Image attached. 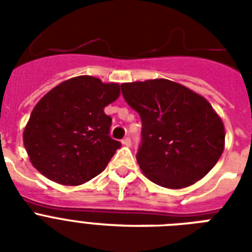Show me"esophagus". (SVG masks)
I'll return each mask as SVG.
<instances>
[{
	"label": "esophagus",
	"instance_id": "esophagus-1",
	"mask_svg": "<svg viewBox=\"0 0 252 252\" xmlns=\"http://www.w3.org/2000/svg\"><path fill=\"white\" fill-rule=\"evenodd\" d=\"M122 144L126 146H129L130 145V138L129 137H126L122 140Z\"/></svg>",
	"mask_w": 252,
	"mask_h": 252
}]
</instances>
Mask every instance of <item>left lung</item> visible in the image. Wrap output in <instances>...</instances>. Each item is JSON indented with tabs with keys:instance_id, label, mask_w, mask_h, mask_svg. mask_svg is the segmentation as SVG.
Wrapping results in <instances>:
<instances>
[{
	"instance_id": "left-lung-1",
	"label": "left lung",
	"mask_w": 252,
	"mask_h": 252,
	"mask_svg": "<svg viewBox=\"0 0 252 252\" xmlns=\"http://www.w3.org/2000/svg\"><path fill=\"white\" fill-rule=\"evenodd\" d=\"M122 91L141 118L136 157L148 179L180 189L211 171L225 148V126L207 99L165 78L122 84Z\"/></svg>"
}]
</instances>
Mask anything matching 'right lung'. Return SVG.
<instances>
[{
  "label": "right lung",
  "mask_w": 252,
  "mask_h": 252,
  "mask_svg": "<svg viewBox=\"0 0 252 252\" xmlns=\"http://www.w3.org/2000/svg\"><path fill=\"white\" fill-rule=\"evenodd\" d=\"M119 95L120 85L91 76L73 77L49 90L23 130L33 167L63 186H80L99 175L120 148L108 134L112 119L104 114Z\"/></svg>",
  "instance_id": "right-lung-1"
}]
</instances>
